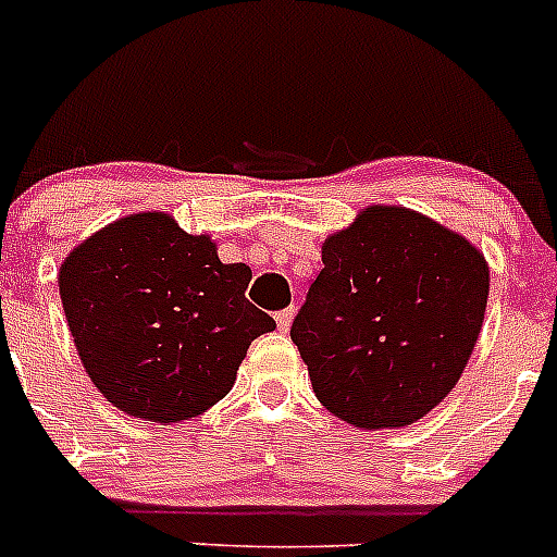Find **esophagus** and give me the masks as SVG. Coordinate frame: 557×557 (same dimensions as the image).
I'll list each match as a JSON object with an SVG mask.
<instances>
[{
  "label": "esophagus",
  "mask_w": 557,
  "mask_h": 557,
  "mask_svg": "<svg viewBox=\"0 0 557 557\" xmlns=\"http://www.w3.org/2000/svg\"><path fill=\"white\" fill-rule=\"evenodd\" d=\"M294 315H296V307H285V310H280L277 315H274L280 332H288L290 323H294Z\"/></svg>",
  "instance_id": "34e87169"
}]
</instances>
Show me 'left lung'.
Returning <instances> with one entry per match:
<instances>
[{
	"label": "left lung",
	"mask_w": 557,
	"mask_h": 557,
	"mask_svg": "<svg viewBox=\"0 0 557 557\" xmlns=\"http://www.w3.org/2000/svg\"><path fill=\"white\" fill-rule=\"evenodd\" d=\"M321 258L290 326L312 392L354 428L413 424L457 386L482 332V250L428 214L375 203Z\"/></svg>",
	"instance_id": "1"
}]
</instances>
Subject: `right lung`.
<instances>
[{
  "mask_svg": "<svg viewBox=\"0 0 557 557\" xmlns=\"http://www.w3.org/2000/svg\"><path fill=\"white\" fill-rule=\"evenodd\" d=\"M247 263L209 234L138 212L81 242L59 267L70 334L102 397L144 422H185L231 392L274 318L247 301Z\"/></svg>",
  "mask_w": 557,
  "mask_h": 557,
  "instance_id": "1",
  "label": "right lung"
}]
</instances>
